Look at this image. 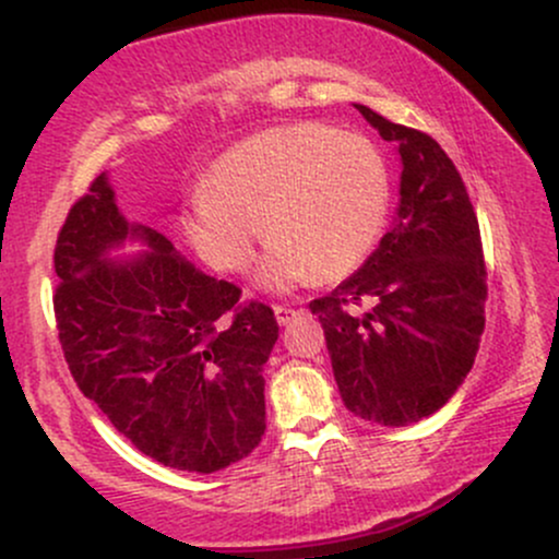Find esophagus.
<instances>
[{
  "label": "esophagus",
  "instance_id": "obj_1",
  "mask_svg": "<svg viewBox=\"0 0 559 559\" xmlns=\"http://www.w3.org/2000/svg\"><path fill=\"white\" fill-rule=\"evenodd\" d=\"M273 312H275V320H278L281 325L292 323V320L299 316V310H294V307H288V305H275Z\"/></svg>",
  "mask_w": 559,
  "mask_h": 559
}]
</instances>
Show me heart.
Masks as SVG:
<instances>
[{
	"label": "heart",
	"mask_w": 559,
	"mask_h": 559,
	"mask_svg": "<svg viewBox=\"0 0 559 559\" xmlns=\"http://www.w3.org/2000/svg\"><path fill=\"white\" fill-rule=\"evenodd\" d=\"M389 207V165L373 141L305 120L228 150L210 170L207 189L189 197L181 226L191 249L221 273L247 271L265 228L273 241L260 281L286 288L362 265Z\"/></svg>",
	"instance_id": "b5f03b06"
}]
</instances>
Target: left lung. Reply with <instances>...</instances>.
Listing matches in <instances>:
<instances>
[{
	"label": "left lung",
	"instance_id": "obj_1",
	"mask_svg": "<svg viewBox=\"0 0 559 559\" xmlns=\"http://www.w3.org/2000/svg\"><path fill=\"white\" fill-rule=\"evenodd\" d=\"M355 107L400 152V207L360 271L312 299L310 310L323 323L346 409L409 426L444 407L476 360L486 323L484 247L447 152L428 133Z\"/></svg>",
	"mask_w": 559,
	"mask_h": 559
}]
</instances>
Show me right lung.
<instances>
[{"mask_svg":"<svg viewBox=\"0 0 559 559\" xmlns=\"http://www.w3.org/2000/svg\"><path fill=\"white\" fill-rule=\"evenodd\" d=\"M141 240L146 253L109 252ZM55 318L75 383L139 452L189 473L239 463L265 433L278 323L262 301L128 223L107 173L70 207L55 247Z\"/></svg>","mask_w":559,"mask_h":559,"instance_id":"1","label":"right lung"}]
</instances>
